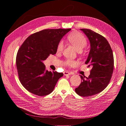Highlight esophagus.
Instances as JSON below:
<instances>
[{
    "instance_id": "obj_1",
    "label": "esophagus",
    "mask_w": 126,
    "mask_h": 126,
    "mask_svg": "<svg viewBox=\"0 0 126 126\" xmlns=\"http://www.w3.org/2000/svg\"><path fill=\"white\" fill-rule=\"evenodd\" d=\"M63 74L64 76H69L70 75V73L69 72H68V71H64Z\"/></svg>"
}]
</instances>
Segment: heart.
<instances>
[{"instance_id": "1", "label": "heart", "mask_w": 126, "mask_h": 126, "mask_svg": "<svg viewBox=\"0 0 126 126\" xmlns=\"http://www.w3.org/2000/svg\"><path fill=\"white\" fill-rule=\"evenodd\" d=\"M68 39L78 51H81L82 49L86 46L87 44L86 38L81 33L78 32L71 33L70 35L68 36ZM64 46V42L63 40H60L57 45V51L62 52L63 50ZM64 64L68 66H72L75 65L76 62L75 60L68 59L65 61Z\"/></svg>"}]
</instances>
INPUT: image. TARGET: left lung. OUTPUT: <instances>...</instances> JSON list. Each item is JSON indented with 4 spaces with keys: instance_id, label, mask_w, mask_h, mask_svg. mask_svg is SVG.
I'll list each match as a JSON object with an SVG mask.
<instances>
[{
    "instance_id": "8db88e82",
    "label": "left lung",
    "mask_w": 126,
    "mask_h": 126,
    "mask_svg": "<svg viewBox=\"0 0 126 126\" xmlns=\"http://www.w3.org/2000/svg\"><path fill=\"white\" fill-rule=\"evenodd\" d=\"M89 40L90 50L85 62L90 67L88 77L80 76L81 82L75 89L82 97L93 96L101 92L109 84L114 67L113 52L107 39L100 34L88 29H80Z\"/></svg>"
}]
</instances>
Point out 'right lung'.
Returning <instances> with one entry per match:
<instances>
[{
    "label": "right lung",
    "mask_w": 126,
    "mask_h": 126,
    "mask_svg": "<svg viewBox=\"0 0 126 126\" xmlns=\"http://www.w3.org/2000/svg\"><path fill=\"white\" fill-rule=\"evenodd\" d=\"M71 29H44L29 36L22 44L16 57L19 80L26 89L39 96L50 94L62 72L46 70L43 61L55 55L62 38Z\"/></svg>",
    "instance_id": "1"
}]
</instances>
